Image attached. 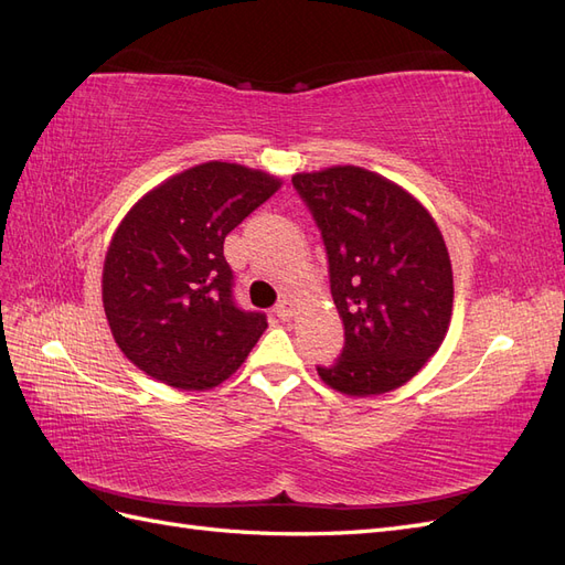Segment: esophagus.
Returning a JSON list of instances; mask_svg holds the SVG:
<instances>
[{
	"instance_id": "1",
	"label": "esophagus",
	"mask_w": 565,
	"mask_h": 565,
	"mask_svg": "<svg viewBox=\"0 0 565 565\" xmlns=\"http://www.w3.org/2000/svg\"><path fill=\"white\" fill-rule=\"evenodd\" d=\"M276 316L280 318V320H289L295 316V301L289 299V297H282L280 301H278V306H276Z\"/></svg>"
}]
</instances>
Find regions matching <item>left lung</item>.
<instances>
[{
    "mask_svg": "<svg viewBox=\"0 0 565 565\" xmlns=\"http://www.w3.org/2000/svg\"><path fill=\"white\" fill-rule=\"evenodd\" d=\"M320 228L344 351L318 365L347 396H380L409 382L440 349L452 316V266L434 216L405 188L337 164L295 174Z\"/></svg>",
    "mask_w": 565,
    "mask_h": 565,
    "instance_id": "left-lung-1",
    "label": "left lung"
}]
</instances>
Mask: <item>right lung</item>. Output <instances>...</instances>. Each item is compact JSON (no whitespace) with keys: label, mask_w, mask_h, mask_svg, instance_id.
Wrapping results in <instances>:
<instances>
[{"label":"right lung","mask_w":565,"mask_h":565,"mask_svg":"<svg viewBox=\"0 0 565 565\" xmlns=\"http://www.w3.org/2000/svg\"><path fill=\"white\" fill-rule=\"evenodd\" d=\"M235 162H204L146 193L113 233L104 311L119 347L148 377L207 391L245 363L268 328L233 301L226 235L280 188Z\"/></svg>","instance_id":"add662e5"}]
</instances>
